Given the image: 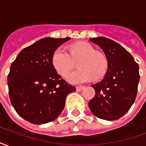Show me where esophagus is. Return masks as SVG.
Returning <instances> with one entry per match:
<instances>
[{
    "mask_svg": "<svg viewBox=\"0 0 146 146\" xmlns=\"http://www.w3.org/2000/svg\"><path fill=\"white\" fill-rule=\"evenodd\" d=\"M76 89L77 92H80V91H82L83 89H84V87L83 86H78V87H76Z\"/></svg>",
    "mask_w": 146,
    "mask_h": 146,
    "instance_id": "34e87169",
    "label": "esophagus"
}]
</instances>
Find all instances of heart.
I'll return each mask as SVG.
<instances>
[{
  "label": "heart",
  "mask_w": 146,
  "mask_h": 146,
  "mask_svg": "<svg viewBox=\"0 0 146 146\" xmlns=\"http://www.w3.org/2000/svg\"><path fill=\"white\" fill-rule=\"evenodd\" d=\"M79 61L80 70L70 72L66 78L71 84H78L88 82L93 78L101 79L107 70V60L101 53L95 52L92 45L86 42H78L70 46V53L62 47L58 48L52 54L54 68L61 75H65L73 67L74 62Z\"/></svg>",
  "instance_id": "heart-1"
}]
</instances>
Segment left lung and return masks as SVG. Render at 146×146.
<instances>
[{
  "label": "left lung",
  "instance_id": "8db88e82",
  "mask_svg": "<svg viewBox=\"0 0 146 146\" xmlns=\"http://www.w3.org/2000/svg\"><path fill=\"white\" fill-rule=\"evenodd\" d=\"M89 40L105 53L107 72L100 82L92 85L95 95L88 106L100 119H118L135 102L140 80L139 67L131 54L118 43L103 36Z\"/></svg>",
  "mask_w": 146,
  "mask_h": 146
}]
</instances>
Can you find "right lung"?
Here are the masks:
<instances>
[{
    "label": "right lung",
    "mask_w": 146,
    "mask_h": 146,
    "mask_svg": "<svg viewBox=\"0 0 146 146\" xmlns=\"http://www.w3.org/2000/svg\"><path fill=\"white\" fill-rule=\"evenodd\" d=\"M70 37H45L24 48L11 63L8 76L9 97L17 113L33 124L53 121L76 88L62 79L51 58Z\"/></svg>",
    "instance_id": "obj_1"
}]
</instances>
